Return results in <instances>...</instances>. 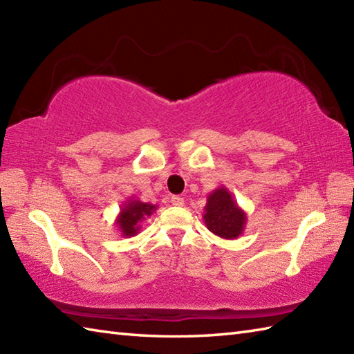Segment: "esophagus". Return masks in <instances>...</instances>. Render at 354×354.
<instances>
[{"label":"esophagus","mask_w":354,"mask_h":354,"mask_svg":"<svg viewBox=\"0 0 354 354\" xmlns=\"http://www.w3.org/2000/svg\"><path fill=\"white\" fill-rule=\"evenodd\" d=\"M171 204L175 207H183L184 205V198L181 196H171Z\"/></svg>","instance_id":"esophagus-1"}]
</instances>
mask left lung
I'll return each mask as SVG.
<instances>
[{"instance_id":"obj_1","label":"left lung","mask_w":354,"mask_h":354,"mask_svg":"<svg viewBox=\"0 0 354 354\" xmlns=\"http://www.w3.org/2000/svg\"><path fill=\"white\" fill-rule=\"evenodd\" d=\"M202 217L213 234L228 240L243 234L248 219L246 213L237 205L234 196L225 185L208 194Z\"/></svg>"}]
</instances>
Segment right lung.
Wrapping results in <instances>:
<instances>
[{
	"mask_svg": "<svg viewBox=\"0 0 354 354\" xmlns=\"http://www.w3.org/2000/svg\"><path fill=\"white\" fill-rule=\"evenodd\" d=\"M156 205L141 202L137 198H127V201L120 208V213L115 219V225L123 237H133L141 231V223L147 217L152 216Z\"/></svg>",
	"mask_w": 354,
	"mask_h": 354,
	"instance_id": "obj_1",
	"label": "right lung"
}]
</instances>
